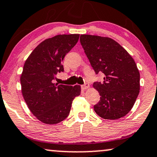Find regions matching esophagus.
<instances>
[{"label":"esophagus","instance_id":"esophagus-1","mask_svg":"<svg viewBox=\"0 0 157 157\" xmlns=\"http://www.w3.org/2000/svg\"><path fill=\"white\" fill-rule=\"evenodd\" d=\"M89 87H90V85H89L88 83H85L84 85H82V89H84V90H86V89L89 88Z\"/></svg>","mask_w":157,"mask_h":157}]
</instances>
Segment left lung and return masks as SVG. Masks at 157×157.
Instances as JSON below:
<instances>
[{"label":"left lung","mask_w":157,"mask_h":157,"mask_svg":"<svg viewBox=\"0 0 157 157\" xmlns=\"http://www.w3.org/2000/svg\"><path fill=\"white\" fill-rule=\"evenodd\" d=\"M80 40L96 74L105 75L104 82L93 83L101 96L94 111L105 120L125 116L140 91V73L134 59L110 37L81 35Z\"/></svg>","instance_id":"1"}]
</instances>
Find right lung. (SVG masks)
I'll return each instance as SVG.
<instances>
[{
  "instance_id": "obj_1",
  "label": "right lung",
  "mask_w": 157,
  "mask_h": 157,
  "mask_svg": "<svg viewBox=\"0 0 157 157\" xmlns=\"http://www.w3.org/2000/svg\"><path fill=\"white\" fill-rule=\"evenodd\" d=\"M79 37V34L58 35L45 40L25 61L20 77L22 96L33 114L45 124L65 120L72 101L80 95V85L53 82L57 72H64L63 59Z\"/></svg>"
}]
</instances>
